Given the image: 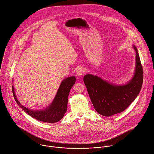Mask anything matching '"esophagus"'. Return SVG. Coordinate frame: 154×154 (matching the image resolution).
<instances>
[{
	"label": "esophagus",
	"mask_w": 154,
	"mask_h": 154,
	"mask_svg": "<svg viewBox=\"0 0 154 154\" xmlns=\"http://www.w3.org/2000/svg\"><path fill=\"white\" fill-rule=\"evenodd\" d=\"M84 73H85V69H84V68H83V67H82V66L79 67V68L77 69V72H76V74H77V75L79 76V77H80V76L83 75L84 74Z\"/></svg>",
	"instance_id": "34e87169"
}]
</instances>
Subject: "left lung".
<instances>
[{
    "instance_id": "1",
    "label": "left lung",
    "mask_w": 154,
    "mask_h": 154,
    "mask_svg": "<svg viewBox=\"0 0 154 154\" xmlns=\"http://www.w3.org/2000/svg\"><path fill=\"white\" fill-rule=\"evenodd\" d=\"M136 65L133 77L126 83L117 85L101 77L87 74L83 81L96 112L105 117H110L124 111L137 97L141 90L143 72L136 47Z\"/></svg>"
}]
</instances>
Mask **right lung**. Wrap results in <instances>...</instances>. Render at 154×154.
Segmentation results:
<instances>
[{
  "mask_svg": "<svg viewBox=\"0 0 154 154\" xmlns=\"http://www.w3.org/2000/svg\"><path fill=\"white\" fill-rule=\"evenodd\" d=\"M75 76L63 79L51 103L46 108L40 110L30 109L22 105L17 98L13 85L12 92L17 103L32 118L46 123H56L61 120L67 110L68 95L71 88L75 83Z\"/></svg>",
  "mask_w": 154,
  "mask_h": 154,
  "instance_id": "obj_1",
  "label": "right lung"
}]
</instances>
